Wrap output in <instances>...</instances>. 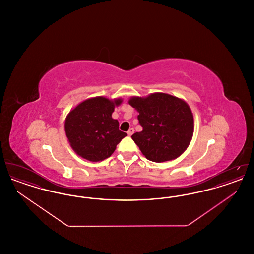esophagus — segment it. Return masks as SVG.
Masks as SVG:
<instances>
[{
    "instance_id": "obj_1",
    "label": "esophagus",
    "mask_w": 254,
    "mask_h": 254,
    "mask_svg": "<svg viewBox=\"0 0 254 254\" xmlns=\"http://www.w3.org/2000/svg\"><path fill=\"white\" fill-rule=\"evenodd\" d=\"M133 133H134V129H133V128H129L128 131H127V135H128V136H131Z\"/></svg>"
}]
</instances>
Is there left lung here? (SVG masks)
Masks as SVG:
<instances>
[{
	"label": "left lung",
	"instance_id": "obj_1",
	"mask_svg": "<svg viewBox=\"0 0 254 254\" xmlns=\"http://www.w3.org/2000/svg\"><path fill=\"white\" fill-rule=\"evenodd\" d=\"M129 105L139 112L141 132L131 136L146 159L162 163L176 159L193 135V115L188 104L166 93L133 97Z\"/></svg>",
	"mask_w": 254,
	"mask_h": 254
}]
</instances>
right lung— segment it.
<instances>
[{"instance_id": "obj_1", "label": "right lung", "mask_w": 254, "mask_h": 254, "mask_svg": "<svg viewBox=\"0 0 254 254\" xmlns=\"http://www.w3.org/2000/svg\"><path fill=\"white\" fill-rule=\"evenodd\" d=\"M121 99L110 101L105 97L85 100L69 112L64 129L74 151L91 162L109 158L116 145L127 134L119 130V122L111 114Z\"/></svg>"}]
</instances>
